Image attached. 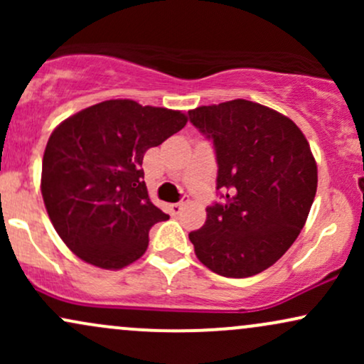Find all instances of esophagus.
Segmentation results:
<instances>
[{
    "instance_id": "obj_1",
    "label": "esophagus",
    "mask_w": 364,
    "mask_h": 364,
    "mask_svg": "<svg viewBox=\"0 0 364 364\" xmlns=\"http://www.w3.org/2000/svg\"><path fill=\"white\" fill-rule=\"evenodd\" d=\"M186 202H188V198H183L181 202L173 203V205H171V212H173V214H179V212L183 210V207H185Z\"/></svg>"
}]
</instances>
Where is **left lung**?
<instances>
[{
	"label": "left lung",
	"instance_id": "8db88e82",
	"mask_svg": "<svg viewBox=\"0 0 364 364\" xmlns=\"http://www.w3.org/2000/svg\"><path fill=\"white\" fill-rule=\"evenodd\" d=\"M212 140L220 203L190 232L198 260L224 277H252L294 243L316 193V162L303 132L281 112L235 99L188 111Z\"/></svg>",
	"mask_w": 364,
	"mask_h": 364
}]
</instances>
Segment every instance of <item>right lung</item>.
Listing matches in <instances>:
<instances>
[{"mask_svg": "<svg viewBox=\"0 0 364 364\" xmlns=\"http://www.w3.org/2000/svg\"><path fill=\"white\" fill-rule=\"evenodd\" d=\"M186 121L181 111L112 99L51 133L41 191L54 229L78 258L118 270L145 253L150 228L169 215L150 202L141 162Z\"/></svg>", "mask_w": 364, "mask_h": 364, "instance_id": "right-lung-1", "label": "right lung"}]
</instances>
